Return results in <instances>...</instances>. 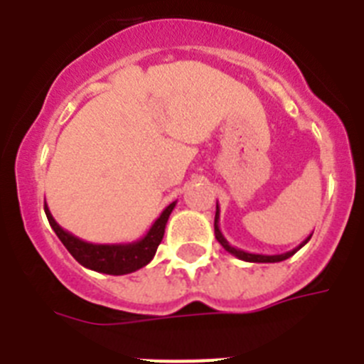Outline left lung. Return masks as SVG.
Segmentation results:
<instances>
[{
  "mask_svg": "<svg viewBox=\"0 0 364 364\" xmlns=\"http://www.w3.org/2000/svg\"><path fill=\"white\" fill-rule=\"evenodd\" d=\"M218 220H220V211H218V205H217V211H215V237H217V240L222 244V247H224L228 253H231V255H235L240 260H246V262H281V260L290 259L291 255H295V253H297L299 250H301V247L311 239V235H310V237H306V239L302 240L297 247H294L291 252L281 253V255H260V253H250V252H244V250H239V247L231 246V244L224 239L220 226H218Z\"/></svg>",
  "mask_w": 364,
  "mask_h": 364,
  "instance_id": "8db88e82",
  "label": "left lung"
}]
</instances>
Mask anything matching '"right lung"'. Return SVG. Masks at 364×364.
<instances>
[{
	"instance_id": "right-lung-1",
	"label": "right lung",
	"mask_w": 364,
	"mask_h": 364,
	"mask_svg": "<svg viewBox=\"0 0 364 364\" xmlns=\"http://www.w3.org/2000/svg\"><path fill=\"white\" fill-rule=\"evenodd\" d=\"M176 202H171L166 210L160 213V217L153 222L142 239L134 240V242L124 244H92L74 237L67 230H63L54 217L50 215L49 205L45 202V215L49 220L50 228L58 235V239L62 240L67 252L78 260L80 264L85 268L92 269L98 273H107V275H125V273H133L136 269L144 268L153 260L156 247L162 242L164 231H166L167 218L175 210Z\"/></svg>"
}]
</instances>
